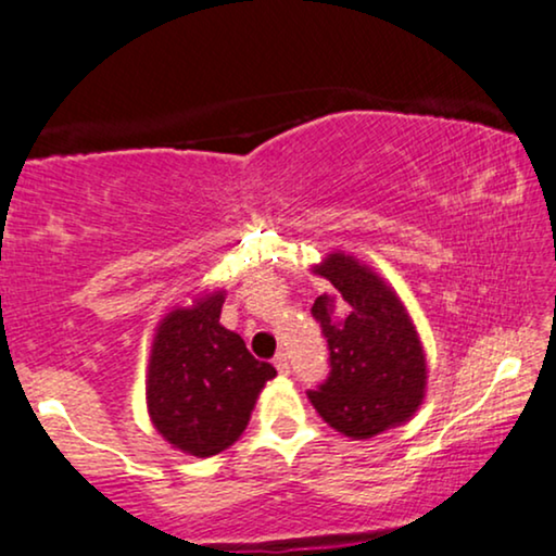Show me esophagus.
I'll return each mask as SVG.
<instances>
[{
  "instance_id": "34e87169",
  "label": "esophagus",
  "mask_w": 556,
  "mask_h": 556,
  "mask_svg": "<svg viewBox=\"0 0 556 556\" xmlns=\"http://www.w3.org/2000/svg\"><path fill=\"white\" fill-rule=\"evenodd\" d=\"M273 365H276V370H278L280 375H288V372H291V367H288V359H286L283 352H278L276 359H273Z\"/></svg>"
}]
</instances>
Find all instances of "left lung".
<instances>
[{
	"mask_svg": "<svg viewBox=\"0 0 556 556\" xmlns=\"http://www.w3.org/2000/svg\"><path fill=\"white\" fill-rule=\"evenodd\" d=\"M314 273L331 283L312 306L331 370L308 401L352 439L401 427L427 391V355L406 306L378 273L344 252H331Z\"/></svg>",
	"mask_w": 556,
	"mask_h": 556,
	"instance_id": "left-lung-1",
	"label": "left lung"
}]
</instances>
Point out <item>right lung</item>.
Here are the masks:
<instances>
[{"mask_svg":"<svg viewBox=\"0 0 556 556\" xmlns=\"http://www.w3.org/2000/svg\"><path fill=\"white\" fill-rule=\"evenodd\" d=\"M225 291L176 306L157 324L148 365V414L165 442L193 457L232 446L276 367L219 324Z\"/></svg>","mask_w":556,"mask_h":556,"instance_id":"1","label":"right lung"}]
</instances>
